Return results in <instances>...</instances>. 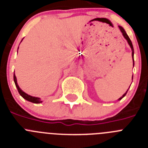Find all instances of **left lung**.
Here are the masks:
<instances>
[{"label": "left lung", "mask_w": 148, "mask_h": 148, "mask_svg": "<svg viewBox=\"0 0 148 148\" xmlns=\"http://www.w3.org/2000/svg\"><path fill=\"white\" fill-rule=\"evenodd\" d=\"M119 27L120 30H121V33H122L123 36H124V37H125V38L126 39L127 41V43H128V44L130 45V48H131V49H132V58H133V55H134V49H133V44H132L131 40H130V38L128 37V35H127L126 32H125V30L124 29H123V27H121V26H119ZM133 66H134V60H133ZM132 79H133V76H132ZM127 91H128V90H127ZM127 92H125V93L124 94V95H123L121 98H119V100H121V99H122V98L125 97V95H126L127 92Z\"/></svg>", "instance_id": "obj_1"}]
</instances>
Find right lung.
<instances>
[{
	"mask_svg": "<svg viewBox=\"0 0 148 148\" xmlns=\"http://www.w3.org/2000/svg\"><path fill=\"white\" fill-rule=\"evenodd\" d=\"M14 82H15V86H16L17 89H18V92H19V94L21 95L23 99H26L27 101H30V102L35 103V104H40V103L42 102V101H40V98L34 97V96L28 95V94H27L26 92H23V90H22L19 87V86L18 85V83H17V78H16V76H15V74H14Z\"/></svg>",
	"mask_w": 148,
	"mask_h": 148,
	"instance_id": "1",
	"label": "right lung"
}]
</instances>
